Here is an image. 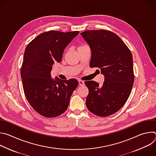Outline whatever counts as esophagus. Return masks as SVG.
Segmentation results:
<instances>
[{
    "instance_id": "34e87169",
    "label": "esophagus",
    "mask_w": 156,
    "mask_h": 156,
    "mask_svg": "<svg viewBox=\"0 0 156 156\" xmlns=\"http://www.w3.org/2000/svg\"><path fill=\"white\" fill-rule=\"evenodd\" d=\"M78 83H79V85H80V86H84V82L83 80H78Z\"/></svg>"
}]
</instances>
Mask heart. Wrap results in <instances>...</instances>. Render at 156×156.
<instances>
[{"instance_id":"obj_1","label":"heart","mask_w":156,"mask_h":156,"mask_svg":"<svg viewBox=\"0 0 156 156\" xmlns=\"http://www.w3.org/2000/svg\"><path fill=\"white\" fill-rule=\"evenodd\" d=\"M85 46H85V45H81V44H80V45H79L78 47V49H81V48H84V47H85Z\"/></svg>"}]
</instances>
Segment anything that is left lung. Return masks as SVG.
<instances>
[{"label": "left lung", "mask_w": 156, "mask_h": 156, "mask_svg": "<svg viewBox=\"0 0 156 156\" xmlns=\"http://www.w3.org/2000/svg\"><path fill=\"white\" fill-rule=\"evenodd\" d=\"M81 34L92 52L90 66L99 69L104 76L102 86L93 81L84 82L89 90L86 105L97 116L111 115L124 105L132 90L135 75L131 51L112 31L88 30Z\"/></svg>", "instance_id": "obj_1"}]
</instances>
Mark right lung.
<instances>
[{
    "mask_svg": "<svg viewBox=\"0 0 156 156\" xmlns=\"http://www.w3.org/2000/svg\"><path fill=\"white\" fill-rule=\"evenodd\" d=\"M79 31H49L36 36L27 45L21 67L24 93L33 108L41 115L54 118L64 113L78 85L76 79L51 78V72L60 62L65 48Z\"/></svg>",
    "mask_w": 156,
    "mask_h": 156,
    "instance_id": "1",
    "label": "right lung"
}]
</instances>
